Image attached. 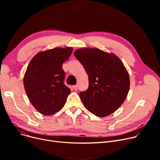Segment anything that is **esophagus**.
<instances>
[{"label":"esophagus","instance_id":"34e87169","mask_svg":"<svg viewBox=\"0 0 160 160\" xmlns=\"http://www.w3.org/2000/svg\"><path fill=\"white\" fill-rule=\"evenodd\" d=\"M73 89H74L75 91H77V90L78 89V86H77V85L73 86Z\"/></svg>","mask_w":160,"mask_h":160}]
</instances>
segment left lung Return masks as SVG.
<instances>
[{"label":"left lung","mask_w":160,"mask_h":160,"mask_svg":"<svg viewBox=\"0 0 160 160\" xmlns=\"http://www.w3.org/2000/svg\"><path fill=\"white\" fill-rule=\"evenodd\" d=\"M88 74L89 87L79 96L88 110L103 117L115 112L124 102L130 88L128 72L113 53L97 48L74 52Z\"/></svg>","instance_id":"left-lung-1"}]
</instances>
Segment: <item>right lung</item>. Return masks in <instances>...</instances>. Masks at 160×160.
<instances>
[{
	"instance_id": "obj_1",
	"label": "right lung",
	"mask_w": 160,
	"mask_h": 160,
	"mask_svg": "<svg viewBox=\"0 0 160 160\" xmlns=\"http://www.w3.org/2000/svg\"><path fill=\"white\" fill-rule=\"evenodd\" d=\"M72 52V47L39 52L27 67L23 79L24 89L31 104L42 115H50L60 111L71 93L64 84L62 65Z\"/></svg>"
}]
</instances>
